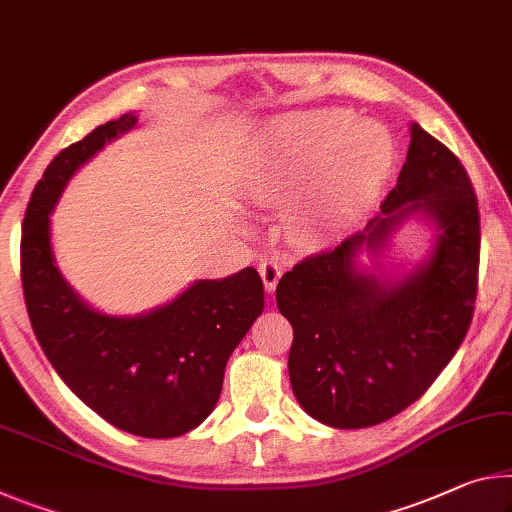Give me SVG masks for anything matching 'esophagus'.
<instances>
[{
	"label": "esophagus",
	"mask_w": 512,
	"mask_h": 512,
	"mask_svg": "<svg viewBox=\"0 0 512 512\" xmlns=\"http://www.w3.org/2000/svg\"><path fill=\"white\" fill-rule=\"evenodd\" d=\"M259 275H262L264 289L269 291V294H273L275 287H278L282 269H280L278 262H273V259H262V264H259Z\"/></svg>",
	"instance_id": "1"
}]
</instances>
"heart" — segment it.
<instances>
[{
    "mask_svg": "<svg viewBox=\"0 0 512 512\" xmlns=\"http://www.w3.org/2000/svg\"><path fill=\"white\" fill-rule=\"evenodd\" d=\"M342 109L289 113L264 134L246 193L264 205L294 202L289 230L305 243L328 239L383 189L394 168L392 134Z\"/></svg>",
    "mask_w": 512,
    "mask_h": 512,
    "instance_id": "obj_1",
    "label": "heart"
}]
</instances>
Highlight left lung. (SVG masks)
<instances>
[{
	"label": "left lung",
	"instance_id": "1",
	"mask_svg": "<svg viewBox=\"0 0 512 512\" xmlns=\"http://www.w3.org/2000/svg\"><path fill=\"white\" fill-rule=\"evenodd\" d=\"M410 220L429 227L432 243L419 263L392 265L388 246ZM478 253V202L465 168L412 123L380 214L335 250L303 259L275 289L294 328L289 380L300 408L330 428H369L415 403L467 335Z\"/></svg>",
	"mask_w": 512,
	"mask_h": 512
}]
</instances>
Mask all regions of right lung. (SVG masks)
I'll list each match as a JSON object with an SVG mask.
<instances>
[{
    "label": "right lung",
    "instance_id": "1",
    "mask_svg": "<svg viewBox=\"0 0 512 512\" xmlns=\"http://www.w3.org/2000/svg\"><path fill=\"white\" fill-rule=\"evenodd\" d=\"M136 125V113H123L47 166L22 225V287L31 328L63 383L120 431L166 440L212 415L225 364L264 310V287L248 266L193 280L141 314H107L70 287L56 264L50 216L77 170Z\"/></svg>",
    "mask_w": 512,
    "mask_h": 512
}]
</instances>
